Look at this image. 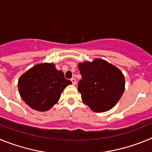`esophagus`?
<instances>
[{"mask_svg":"<svg viewBox=\"0 0 152 152\" xmlns=\"http://www.w3.org/2000/svg\"><path fill=\"white\" fill-rule=\"evenodd\" d=\"M71 80H72V84H73L74 85H75V84H76V79H75V77H72V78L71 79Z\"/></svg>","mask_w":152,"mask_h":152,"instance_id":"obj_1","label":"esophagus"}]
</instances>
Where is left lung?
<instances>
[{"mask_svg": "<svg viewBox=\"0 0 152 152\" xmlns=\"http://www.w3.org/2000/svg\"><path fill=\"white\" fill-rule=\"evenodd\" d=\"M82 76L77 90L91 110H110L119 100L125 90V77L119 68L107 61L95 58L78 64Z\"/></svg>", "mask_w": 152, "mask_h": 152, "instance_id": "1", "label": "left lung"}]
</instances>
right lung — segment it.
<instances>
[{
	"label": "right lung",
	"mask_w": 152,
	"mask_h": 152,
	"mask_svg": "<svg viewBox=\"0 0 152 152\" xmlns=\"http://www.w3.org/2000/svg\"><path fill=\"white\" fill-rule=\"evenodd\" d=\"M72 81L53 63L38 64L22 75L18 80L21 98L29 107L47 111L58 101L61 93Z\"/></svg>",
	"instance_id": "right-lung-1"
}]
</instances>
